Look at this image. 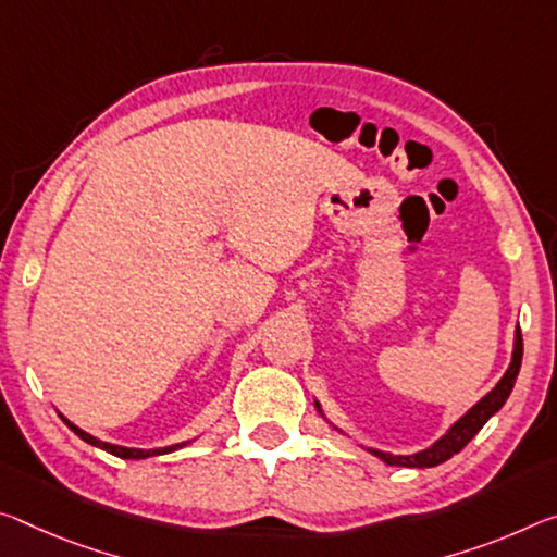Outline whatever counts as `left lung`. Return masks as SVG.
Listing matches in <instances>:
<instances>
[{
	"label": "left lung",
	"mask_w": 557,
	"mask_h": 557,
	"mask_svg": "<svg viewBox=\"0 0 557 557\" xmlns=\"http://www.w3.org/2000/svg\"><path fill=\"white\" fill-rule=\"evenodd\" d=\"M520 361H523V337H520V330H516V347H513V359H510L508 372L503 374L500 382L493 386V389L485 394L483 399L475 404L469 413H466V417L458 419L454 426L448 429L446 436H441L434 446L426 448V451H419L411 456H392L382 451H372V454L384 458L389 466H406V469H431V466L448 461V458L461 451V448L483 429V423L488 421L503 404H506L510 392H513L516 376L520 372ZM317 409H320V404H317Z\"/></svg>",
	"instance_id": "obj_1"
}]
</instances>
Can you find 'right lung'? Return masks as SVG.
Returning <instances> with one entry per match:
<instances>
[{
    "instance_id": "add662e5",
    "label": "right lung",
    "mask_w": 557,
    "mask_h": 557,
    "mask_svg": "<svg viewBox=\"0 0 557 557\" xmlns=\"http://www.w3.org/2000/svg\"><path fill=\"white\" fill-rule=\"evenodd\" d=\"M64 421H66V419H64ZM66 426L72 429L78 438H84L86 444H91V446H99V448H103V451H109V454L119 456V458H148V456H158V454L175 451V448L185 446V444H175V446H165V448H151V451H144V448H123V446H113V444H106V441L94 438L91 434H86V431H82V429H78V426H74L72 421H66Z\"/></svg>"
}]
</instances>
